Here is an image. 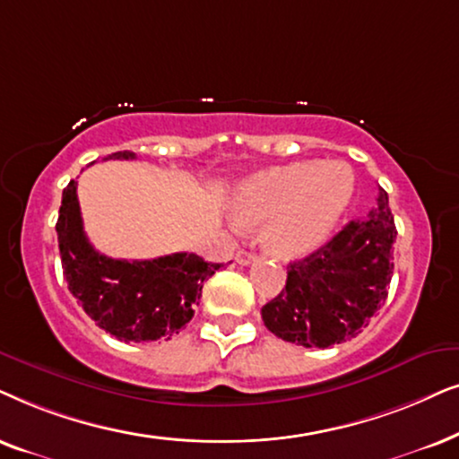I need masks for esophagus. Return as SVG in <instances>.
<instances>
[{"label": "esophagus", "mask_w": 459, "mask_h": 459, "mask_svg": "<svg viewBox=\"0 0 459 459\" xmlns=\"http://www.w3.org/2000/svg\"><path fill=\"white\" fill-rule=\"evenodd\" d=\"M252 260H254V254L246 252V249H239V252L235 254V262H237V264L246 266V264H249V262H252Z\"/></svg>", "instance_id": "1"}]
</instances>
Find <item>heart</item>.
I'll use <instances>...</instances> for the list:
<instances>
[{
	"label": "heart",
	"instance_id": "b5f03b06",
	"mask_svg": "<svg viewBox=\"0 0 459 459\" xmlns=\"http://www.w3.org/2000/svg\"><path fill=\"white\" fill-rule=\"evenodd\" d=\"M354 191L342 161H296L247 178L233 197L235 220L260 224L262 243L281 258L308 254L327 239Z\"/></svg>",
	"mask_w": 459,
	"mask_h": 459
}]
</instances>
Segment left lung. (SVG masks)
Returning a JSON list of instances; mask_svg holds the SVG:
<instances>
[{
	"label": "left lung",
	"mask_w": 459,
	"mask_h": 459,
	"mask_svg": "<svg viewBox=\"0 0 459 459\" xmlns=\"http://www.w3.org/2000/svg\"><path fill=\"white\" fill-rule=\"evenodd\" d=\"M394 239L388 193L380 188L368 216L351 220L316 252L290 262L285 287L262 307L268 332L307 348L357 338L388 296Z\"/></svg>",
	"instance_id": "obj_1"
}]
</instances>
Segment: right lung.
<instances>
[{"instance_id": "obj_1", "label": "right lung", "mask_w": 459, "mask_h": 459, "mask_svg": "<svg viewBox=\"0 0 459 459\" xmlns=\"http://www.w3.org/2000/svg\"><path fill=\"white\" fill-rule=\"evenodd\" d=\"M134 157L119 151L107 159ZM56 233L69 291L98 327L124 342L178 333L193 319L205 279L222 266L188 252L155 260H115L96 252L85 237L75 180L63 191Z\"/></svg>"}]
</instances>
